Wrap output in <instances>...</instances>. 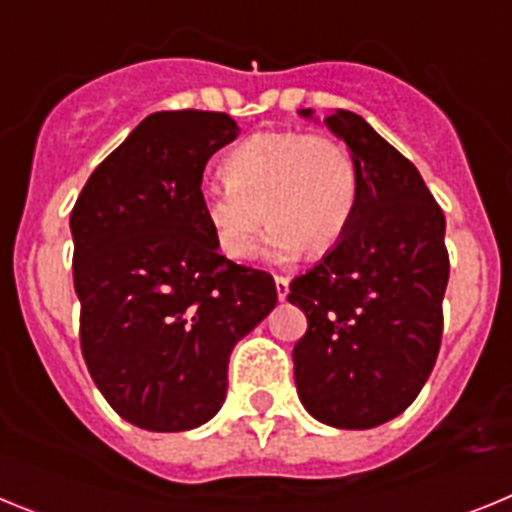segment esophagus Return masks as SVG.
Returning a JSON list of instances; mask_svg holds the SVG:
<instances>
[{"label": "esophagus", "instance_id": "obj_1", "mask_svg": "<svg viewBox=\"0 0 512 512\" xmlns=\"http://www.w3.org/2000/svg\"><path fill=\"white\" fill-rule=\"evenodd\" d=\"M274 284H277V297L279 300H287V295H289V279L287 277H277L274 279Z\"/></svg>", "mask_w": 512, "mask_h": 512}]
</instances>
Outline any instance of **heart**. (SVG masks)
<instances>
[{
  "instance_id": "obj_1",
  "label": "heart",
  "mask_w": 512,
  "mask_h": 512,
  "mask_svg": "<svg viewBox=\"0 0 512 512\" xmlns=\"http://www.w3.org/2000/svg\"><path fill=\"white\" fill-rule=\"evenodd\" d=\"M359 200V171L341 140L302 130L246 138L225 158V179L202 187L200 205L215 246L233 261L256 251L264 212L269 251L292 259L330 251L346 235Z\"/></svg>"
}]
</instances>
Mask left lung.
<instances>
[{"label":"left lung","instance_id":"8db88e82","mask_svg":"<svg viewBox=\"0 0 512 512\" xmlns=\"http://www.w3.org/2000/svg\"><path fill=\"white\" fill-rule=\"evenodd\" d=\"M325 125L354 156L359 200L346 235L289 284L287 300L307 318L292 361L312 418L364 431L397 418L433 372L449 284L446 217L418 169L364 117L336 110Z\"/></svg>","mask_w":512,"mask_h":512}]
</instances>
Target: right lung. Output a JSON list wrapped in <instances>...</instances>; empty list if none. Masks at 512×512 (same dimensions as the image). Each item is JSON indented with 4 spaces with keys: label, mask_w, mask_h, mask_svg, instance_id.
Here are the masks:
<instances>
[{
    "label": "right lung",
    "mask_w": 512,
    "mask_h": 512,
    "mask_svg": "<svg viewBox=\"0 0 512 512\" xmlns=\"http://www.w3.org/2000/svg\"><path fill=\"white\" fill-rule=\"evenodd\" d=\"M241 128L153 112L94 169L71 212L81 354L120 418L189 431L223 408L230 351L277 305L271 274L217 253L202 174Z\"/></svg>",
    "instance_id": "right-lung-1"
}]
</instances>
